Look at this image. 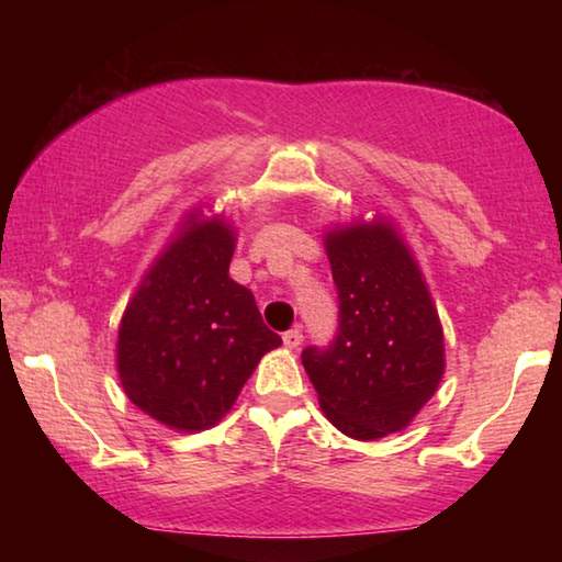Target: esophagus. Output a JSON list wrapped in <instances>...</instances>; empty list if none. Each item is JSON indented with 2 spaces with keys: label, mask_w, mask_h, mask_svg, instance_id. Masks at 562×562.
<instances>
[{
  "label": "esophagus",
  "mask_w": 562,
  "mask_h": 562,
  "mask_svg": "<svg viewBox=\"0 0 562 562\" xmlns=\"http://www.w3.org/2000/svg\"><path fill=\"white\" fill-rule=\"evenodd\" d=\"M302 331L300 329H290V331H284L282 335V341H284V347L288 349H300V345H302Z\"/></svg>",
  "instance_id": "34e87169"
}]
</instances>
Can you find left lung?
<instances>
[{"instance_id":"8db88e82","label":"left lung","mask_w":562,"mask_h":562,"mask_svg":"<svg viewBox=\"0 0 562 562\" xmlns=\"http://www.w3.org/2000/svg\"><path fill=\"white\" fill-rule=\"evenodd\" d=\"M339 294V329L302 364L337 429L376 441L406 429L446 372L439 312L412 247L384 215L325 233Z\"/></svg>"}]
</instances>
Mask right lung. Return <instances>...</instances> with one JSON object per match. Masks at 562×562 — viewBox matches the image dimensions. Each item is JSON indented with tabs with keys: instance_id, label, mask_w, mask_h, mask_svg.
Listing matches in <instances>:
<instances>
[{
	"instance_id": "add662e5",
	"label": "right lung",
	"mask_w": 562,
	"mask_h": 562,
	"mask_svg": "<svg viewBox=\"0 0 562 562\" xmlns=\"http://www.w3.org/2000/svg\"><path fill=\"white\" fill-rule=\"evenodd\" d=\"M235 225L188 211L126 304L116 341L123 392L173 431H205L231 412L260 359L282 339L227 268Z\"/></svg>"
}]
</instances>
